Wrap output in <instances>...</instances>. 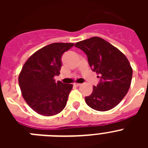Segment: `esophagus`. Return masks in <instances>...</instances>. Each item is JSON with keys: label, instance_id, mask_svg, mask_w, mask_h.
Returning <instances> with one entry per match:
<instances>
[{"label": "esophagus", "instance_id": "34e87169", "mask_svg": "<svg viewBox=\"0 0 148 148\" xmlns=\"http://www.w3.org/2000/svg\"><path fill=\"white\" fill-rule=\"evenodd\" d=\"M74 85L76 86V87H79V86L82 85V84H79V83H75V84H74Z\"/></svg>", "mask_w": 148, "mask_h": 148}]
</instances>
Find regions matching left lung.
Segmentation results:
<instances>
[{
  "mask_svg": "<svg viewBox=\"0 0 148 148\" xmlns=\"http://www.w3.org/2000/svg\"><path fill=\"white\" fill-rule=\"evenodd\" d=\"M84 52L92 70L100 82L85 97L87 105L98 111H108L118 105L128 92L133 70L126 56L101 38L92 37L75 44Z\"/></svg>",
  "mask_w": 148,
  "mask_h": 148,
  "instance_id": "obj_1",
  "label": "left lung"
}]
</instances>
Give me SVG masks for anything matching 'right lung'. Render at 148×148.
<instances>
[{
	"label": "right lung",
	"instance_id": "right-lung-1",
	"mask_svg": "<svg viewBox=\"0 0 148 148\" xmlns=\"http://www.w3.org/2000/svg\"><path fill=\"white\" fill-rule=\"evenodd\" d=\"M72 43H53L45 46L27 59L22 67L18 83L23 99L41 116L58 114L66 107L73 84L56 82L60 74L61 56L73 47Z\"/></svg>",
	"mask_w": 148,
	"mask_h": 148
}]
</instances>
